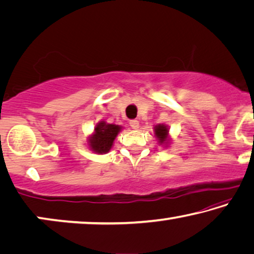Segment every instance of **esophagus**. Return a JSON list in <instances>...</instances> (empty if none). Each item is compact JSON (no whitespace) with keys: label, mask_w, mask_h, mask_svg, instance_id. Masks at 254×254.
I'll return each mask as SVG.
<instances>
[{"label":"esophagus","mask_w":254,"mask_h":254,"mask_svg":"<svg viewBox=\"0 0 254 254\" xmlns=\"http://www.w3.org/2000/svg\"><path fill=\"white\" fill-rule=\"evenodd\" d=\"M129 125H130V127L133 128V129H137V128L139 127V123H138V120H136V119H134V120H130V121H129Z\"/></svg>","instance_id":"34e87169"}]
</instances>
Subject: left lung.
<instances>
[{
  "label": "left lung",
  "mask_w": 254,
  "mask_h": 254,
  "mask_svg": "<svg viewBox=\"0 0 254 254\" xmlns=\"http://www.w3.org/2000/svg\"><path fill=\"white\" fill-rule=\"evenodd\" d=\"M154 131V137L159 143L160 145H163L164 148H168L171 144V138H170V128L167 125L165 124H158L153 127Z\"/></svg>",
  "instance_id": "obj_1"
}]
</instances>
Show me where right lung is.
<instances>
[{
  "instance_id": "right-lung-1",
  "label": "right lung",
  "mask_w": 254,
  "mask_h": 254,
  "mask_svg": "<svg viewBox=\"0 0 254 254\" xmlns=\"http://www.w3.org/2000/svg\"><path fill=\"white\" fill-rule=\"evenodd\" d=\"M121 129H123V127L119 126V125L100 121L95 126L93 133L88 136V148L93 152L98 154L108 153L112 149L115 139Z\"/></svg>"
}]
</instances>
